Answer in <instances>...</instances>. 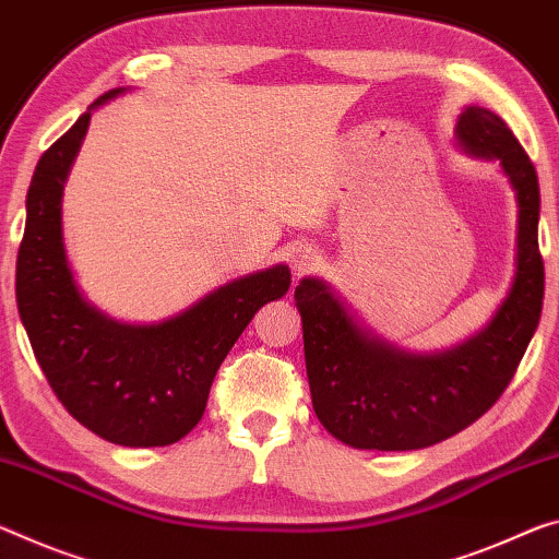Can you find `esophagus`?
I'll return each mask as SVG.
<instances>
[{"label":"esophagus","mask_w":559,"mask_h":559,"mask_svg":"<svg viewBox=\"0 0 559 559\" xmlns=\"http://www.w3.org/2000/svg\"><path fill=\"white\" fill-rule=\"evenodd\" d=\"M316 263H318V251L313 246L300 243L294 248V251H290V271H294L296 278L311 273L316 269Z\"/></svg>","instance_id":"esophagus-1"}]
</instances>
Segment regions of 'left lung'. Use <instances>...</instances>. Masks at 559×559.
I'll return each instance as SVG.
<instances>
[{"mask_svg":"<svg viewBox=\"0 0 559 559\" xmlns=\"http://www.w3.org/2000/svg\"><path fill=\"white\" fill-rule=\"evenodd\" d=\"M455 144L500 164L518 201L515 276L485 328L453 348L411 353L362 325L325 281L308 276L296 286L313 411L350 448L420 450L453 438L495 405L537 331L545 265L535 166L508 123L483 106H465Z\"/></svg>","mask_w":559,"mask_h":559,"instance_id":"1","label":"left lung"}]
</instances>
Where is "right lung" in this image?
<instances>
[{
  "instance_id": "add662e5",
  "label": "right lung",
  "mask_w": 559,
  "mask_h": 559,
  "mask_svg": "<svg viewBox=\"0 0 559 559\" xmlns=\"http://www.w3.org/2000/svg\"><path fill=\"white\" fill-rule=\"evenodd\" d=\"M123 92L99 96L41 154L26 193L16 306L61 405L104 440L156 448L197 428L218 366L259 308L288 294L290 271L276 263L228 281L158 323H123L88 304L69 265L61 199L92 111Z\"/></svg>"
}]
</instances>
